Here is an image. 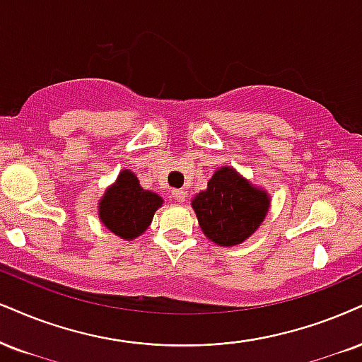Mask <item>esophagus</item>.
<instances>
[{"label":"esophagus","instance_id":"esophagus-1","mask_svg":"<svg viewBox=\"0 0 362 362\" xmlns=\"http://www.w3.org/2000/svg\"><path fill=\"white\" fill-rule=\"evenodd\" d=\"M186 196H188V193H186L185 189H174L173 193H171V198H173L176 203H182V202H185Z\"/></svg>","mask_w":362,"mask_h":362}]
</instances>
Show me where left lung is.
Returning <instances> with one entry per match:
<instances>
[{
	"label": "left lung",
	"mask_w": 362,
	"mask_h": 362,
	"mask_svg": "<svg viewBox=\"0 0 362 362\" xmlns=\"http://www.w3.org/2000/svg\"><path fill=\"white\" fill-rule=\"evenodd\" d=\"M193 208L199 226L211 242L233 247L255 233L269 211V196L253 188L235 169L221 168L196 194Z\"/></svg>",
	"instance_id": "left-lung-1"
}]
</instances>
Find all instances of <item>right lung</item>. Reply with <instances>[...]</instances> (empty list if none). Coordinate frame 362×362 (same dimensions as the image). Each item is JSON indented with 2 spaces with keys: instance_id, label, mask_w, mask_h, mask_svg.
I'll use <instances>...</instances> for the list:
<instances>
[{
  "instance_id": "1",
  "label": "right lung",
  "mask_w": 362,
  "mask_h": 362,
  "mask_svg": "<svg viewBox=\"0 0 362 362\" xmlns=\"http://www.w3.org/2000/svg\"><path fill=\"white\" fill-rule=\"evenodd\" d=\"M163 204L160 196L142 189L131 171L119 174L117 182L105 191L99 215L112 233L124 240L139 236L151 225L156 209Z\"/></svg>"
}]
</instances>
